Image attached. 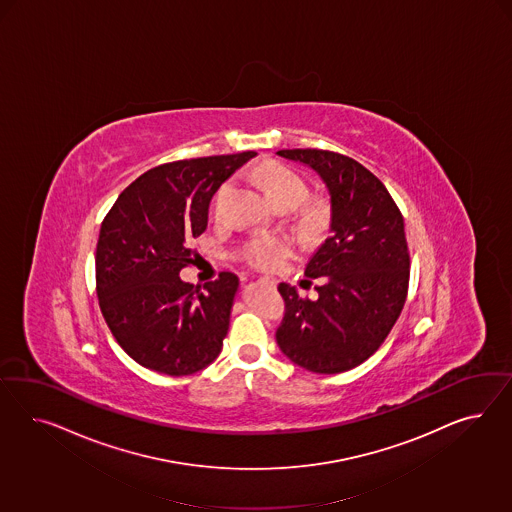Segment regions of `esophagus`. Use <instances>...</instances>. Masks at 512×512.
I'll list each match as a JSON object with an SVG mask.
<instances>
[{
	"label": "esophagus",
	"mask_w": 512,
	"mask_h": 512,
	"mask_svg": "<svg viewBox=\"0 0 512 512\" xmlns=\"http://www.w3.org/2000/svg\"><path fill=\"white\" fill-rule=\"evenodd\" d=\"M259 281H261V283H264V285H270V287H274V285H276V281L270 278H261L259 279Z\"/></svg>",
	"instance_id": "obj_1"
}]
</instances>
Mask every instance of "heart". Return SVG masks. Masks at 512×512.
<instances>
[{
  "label": "heart",
  "mask_w": 512,
  "mask_h": 512,
  "mask_svg": "<svg viewBox=\"0 0 512 512\" xmlns=\"http://www.w3.org/2000/svg\"><path fill=\"white\" fill-rule=\"evenodd\" d=\"M263 184L268 197L276 204L293 202L298 206L308 195L306 180L298 172L287 169L283 165L268 167L263 174ZM229 189H231V184H223L217 189L216 197H214L216 212L221 210V204L225 201ZM287 253H289V248L283 240L255 238L249 242L248 248H246V259L251 266H255L259 270H274L287 257Z\"/></svg>",
  "instance_id": "obj_1"
}]
</instances>
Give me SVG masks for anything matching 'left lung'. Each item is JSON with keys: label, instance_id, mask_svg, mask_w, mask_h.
Instances as JSON below:
<instances>
[{"label": "left lung", "instance_id": "left-lung-1", "mask_svg": "<svg viewBox=\"0 0 512 512\" xmlns=\"http://www.w3.org/2000/svg\"><path fill=\"white\" fill-rule=\"evenodd\" d=\"M278 155L323 180L330 234L304 272L321 279L317 300L279 283L285 317L276 341L285 357L308 372H347L372 357L402 313L409 285L403 217L381 180L347 155L311 148Z\"/></svg>", "mask_w": 512, "mask_h": 512}]
</instances>
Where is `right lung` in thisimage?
<instances>
[{"label":"right lung","mask_w":512,"mask_h":512,"mask_svg":"<svg viewBox=\"0 0 512 512\" xmlns=\"http://www.w3.org/2000/svg\"><path fill=\"white\" fill-rule=\"evenodd\" d=\"M255 152L159 165L125 187L101 223L95 251L99 308L112 336L140 366L189 375L212 364L229 330L238 278L195 287L180 279L191 240L208 225L219 186Z\"/></svg>","instance_id":"add662e5"}]
</instances>
